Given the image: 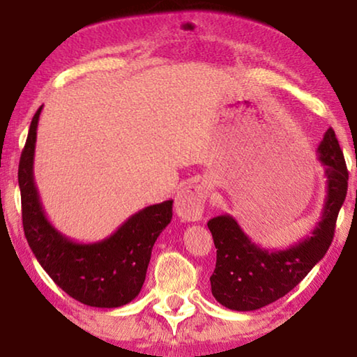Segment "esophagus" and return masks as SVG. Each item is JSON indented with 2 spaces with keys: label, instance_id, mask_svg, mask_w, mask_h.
I'll use <instances>...</instances> for the list:
<instances>
[{
  "label": "esophagus",
  "instance_id": "obj_1",
  "mask_svg": "<svg viewBox=\"0 0 357 357\" xmlns=\"http://www.w3.org/2000/svg\"><path fill=\"white\" fill-rule=\"evenodd\" d=\"M208 195L209 187L206 184L185 185L176 193V198H174V211L185 222L200 220Z\"/></svg>",
  "mask_w": 357,
  "mask_h": 357
}]
</instances>
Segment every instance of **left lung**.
I'll list each match as a JSON object with an SVG mask.
<instances>
[{
  "label": "left lung",
  "instance_id": "left-lung-1",
  "mask_svg": "<svg viewBox=\"0 0 357 357\" xmlns=\"http://www.w3.org/2000/svg\"><path fill=\"white\" fill-rule=\"evenodd\" d=\"M317 153L328 185L321 219L310 236L287 250H268L253 243L231 215H217L208 222L217 249L211 291L227 309L250 312L283 298L328 252L338 211L347 198L348 170L332 129L326 130Z\"/></svg>",
  "mask_w": 357,
  "mask_h": 357
}]
</instances>
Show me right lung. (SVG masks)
<instances>
[{
    "label": "right lung",
    "mask_w": 357,
    "mask_h": 357,
    "mask_svg": "<svg viewBox=\"0 0 357 357\" xmlns=\"http://www.w3.org/2000/svg\"><path fill=\"white\" fill-rule=\"evenodd\" d=\"M42 107L29 126L19 164L23 229L39 264L70 298L84 305L116 309L134 301L146 279L154 243L172 222L173 200L130 215L110 236L75 243L52 225L34 183L36 134Z\"/></svg>",
    "instance_id": "add662e5"
}]
</instances>
